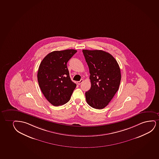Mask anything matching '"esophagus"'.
<instances>
[{
    "label": "esophagus",
    "instance_id": "esophagus-1",
    "mask_svg": "<svg viewBox=\"0 0 159 159\" xmlns=\"http://www.w3.org/2000/svg\"><path fill=\"white\" fill-rule=\"evenodd\" d=\"M83 82V80L82 79V80H80V81H77V84H78L79 85H80V84H81V83Z\"/></svg>",
    "mask_w": 159,
    "mask_h": 159
}]
</instances>
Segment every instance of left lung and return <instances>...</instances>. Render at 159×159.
I'll use <instances>...</instances> for the list:
<instances>
[{
	"instance_id": "8db88e82",
	"label": "left lung",
	"mask_w": 159,
	"mask_h": 159,
	"mask_svg": "<svg viewBox=\"0 0 159 159\" xmlns=\"http://www.w3.org/2000/svg\"><path fill=\"white\" fill-rule=\"evenodd\" d=\"M89 68L91 87L85 93L88 104L94 109H102L109 104L121 80L120 69L112 55L103 50H82Z\"/></svg>"
}]
</instances>
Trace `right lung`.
Returning <instances> with one entry per match:
<instances>
[{
    "label": "right lung",
    "instance_id": "right-lung-1",
    "mask_svg": "<svg viewBox=\"0 0 159 159\" xmlns=\"http://www.w3.org/2000/svg\"><path fill=\"white\" fill-rule=\"evenodd\" d=\"M76 52L74 49L54 51L44 57L39 67V87L47 101L55 107L69 102L76 87L66 66Z\"/></svg>",
    "mask_w": 159,
    "mask_h": 159
}]
</instances>
